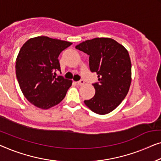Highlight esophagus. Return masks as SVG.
<instances>
[{"label": "esophagus", "instance_id": "34e87169", "mask_svg": "<svg viewBox=\"0 0 161 161\" xmlns=\"http://www.w3.org/2000/svg\"><path fill=\"white\" fill-rule=\"evenodd\" d=\"M76 83L78 84V85H83L84 84H85V81L84 80H80V81H76Z\"/></svg>", "mask_w": 161, "mask_h": 161}]
</instances>
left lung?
<instances>
[{"label": "left lung", "instance_id": "obj_1", "mask_svg": "<svg viewBox=\"0 0 161 161\" xmlns=\"http://www.w3.org/2000/svg\"><path fill=\"white\" fill-rule=\"evenodd\" d=\"M76 48L90 56V69L98 78V82L93 84V98L84 102L96 114H108L121 103L130 89L132 79L128 52L110 38L87 40Z\"/></svg>", "mask_w": 161, "mask_h": 161}]
</instances>
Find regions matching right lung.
I'll list each match as a JSON object with an SVG mask.
<instances>
[{"label": "right lung", "mask_w": 161, "mask_h": 161, "mask_svg": "<svg viewBox=\"0 0 161 161\" xmlns=\"http://www.w3.org/2000/svg\"><path fill=\"white\" fill-rule=\"evenodd\" d=\"M71 42L48 36L28 39L16 59V75L24 96L42 109L58 105L65 98L72 80L56 77L60 71L58 56Z\"/></svg>", "instance_id": "1"}]
</instances>
